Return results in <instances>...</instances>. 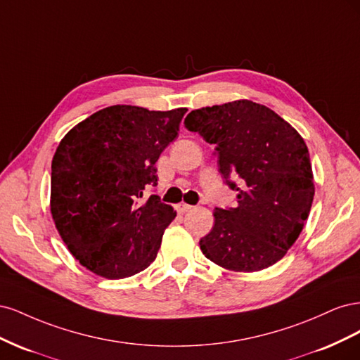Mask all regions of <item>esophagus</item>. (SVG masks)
<instances>
[{"mask_svg":"<svg viewBox=\"0 0 360 360\" xmlns=\"http://www.w3.org/2000/svg\"><path fill=\"white\" fill-rule=\"evenodd\" d=\"M192 209H193V205L186 204V202H180V204L177 205V210H179V213H188V212H191Z\"/></svg>","mask_w":360,"mask_h":360,"instance_id":"1","label":"esophagus"}]
</instances>
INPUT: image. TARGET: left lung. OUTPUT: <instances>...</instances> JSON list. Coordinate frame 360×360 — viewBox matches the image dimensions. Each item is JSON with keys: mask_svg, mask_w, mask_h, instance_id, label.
<instances>
[{"mask_svg": "<svg viewBox=\"0 0 360 360\" xmlns=\"http://www.w3.org/2000/svg\"><path fill=\"white\" fill-rule=\"evenodd\" d=\"M184 126L216 144L219 172L237 191L234 209L213 210V230L200 240L202 254L233 271H258L284 258L315 193L300 134L270 108L246 99L195 110Z\"/></svg>", "mask_w": 360, "mask_h": 360, "instance_id": "obj_1", "label": "left lung"}]
</instances>
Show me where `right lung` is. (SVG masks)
<instances>
[{"label": "right lung", "instance_id": "obj_1", "mask_svg": "<svg viewBox=\"0 0 360 360\" xmlns=\"http://www.w3.org/2000/svg\"><path fill=\"white\" fill-rule=\"evenodd\" d=\"M186 108H103L66 134L52 159L51 213L70 254L93 274L122 279L153 263L176 217L158 195L156 162Z\"/></svg>", "mask_w": 360, "mask_h": 360}]
</instances>
